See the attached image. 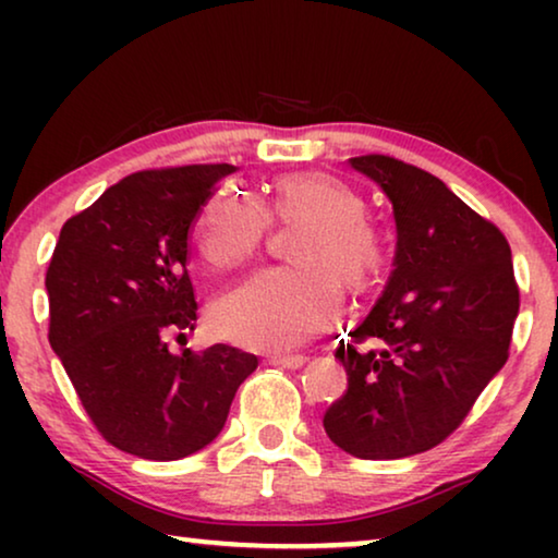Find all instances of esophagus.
I'll use <instances>...</instances> for the list:
<instances>
[{"instance_id":"esophagus-1","label":"esophagus","mask_w":558,"mask_h":558,"mask_svg":"<svg viewBox=\"0 0 558 558\" xmlns=\"http://www.w3.org/2000/svg\"><path fill=\"white\" fill-rule=\"evenodd\" d=\"M304 361H307L304 355H289V353L287 355H281V353L269 355V365H277V368H287V371L302 368Z\"/></svg>"}]
</instances>
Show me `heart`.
<instances>
[{
  "instance_id": "obj_1",
  "label": "heart",
  "mask_w": 558,
  "mask_h": 558,
  "mask_svg": "<svg viewBox=\"0 0 558 558\" xmlns=\"http://www.w3.org/2000/svg\"><path fill=\"white\" fill-rule=\"evenodd\" d=\"M361 197L340 180L319 172H294L274 182L264 210L254 197L220 190L201 213V251L216 269L246 262L262 243L269 218L304 220L294 251L296 271H258L228 289L213 304L220 338L248 348L287 350L332 323L340 312V288L368 287L384 264L378 235L363 220Z\"/></svg>"
}]
</instances>
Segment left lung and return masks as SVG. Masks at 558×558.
<instances>
[{"mask_svg":"<svg viewBox=\"0 0 558 558\" xmlns=\"http://www.w3.org/2000/svg\"><path fill=\"white\" fill-rule=\"evenodd\" d=\"M393 208L384 294L340 342L348 391L325 432L361 460H401L447 439L508 361L518 317L510 246L445 182L393 157L348 159Z\"/></svg>","mask_w":558,"mask_h":558,"instance_id":"8db88e82","label":"left lung"}]
</instances>
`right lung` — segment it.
Wrapping results in <instances>:
<instances>
[{
  "instance_id": "obj_1",
  "label": "right lung",
  "mask_w": 558,
  "mask_h": 558,
  "mask_svg": "<svg viewBox=\"0 0 558 558\" xmlns=\"http://www.w3.org/2000/svg\"><path fill=\"white\" fill-rule=\"evenodd\" d=\"M233 165L129 174L73 216L52 251L45 289L50 348L106 441L172 462L223 429L256 355L231 345L172 353L195 330L187 239L197 210Z\"/></svg>"
}]
</instances>
